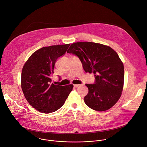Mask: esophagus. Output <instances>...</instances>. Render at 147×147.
Wrapping results in <instances>:
<instances>
[{"mask_svg":"<svg viewBox=\"0 0 147 147\" xmlns=\"http://www.w3.org/2000/svg\"><path fill=\"white\" fill-rule=\"evenodd\" d=\"M80 86V84H74V87H75V88H77L78 87H79Z\"/></svg>","mask_w":147,"mask_h":147,"instance_id":"34e87169","label":"esophagus"}]
</instances>
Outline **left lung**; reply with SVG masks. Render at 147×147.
Returning a JSON list of instances; mask_svg holds the SVG:
<instances>
[{
    "label": "left lung",
    "instance_id": "obj_1",
    "mask_svg": "<svg viewBox=\"0 0 147 147\" xmlns=\"http://www.w3.org/2000/svg\"><path fill=\"white\" fill-rule=\"evenodd\" d=\"M67 52L77 55L85 71L95 77V84H86L87 105L100 112L113 107L121 96L124 77L123 63L116 52L101 44L79 42L72 44Z\"/></svg>",
    "mask_w": 147,
    "mask_h": 147
}]
</instances>
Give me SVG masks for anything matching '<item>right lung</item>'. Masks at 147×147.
I'll use <instances>...</instances> for the list:
<instances>
[{
  "label": "right lung",
  "instance_id": "right-lung-1",
  "mask_svg": "<svg viewBox=\"0 0 147 147\" xmlns=\"http://www.w3.org/2000/svg\"><path fill=\"white\" fill-rule=\"evenodd\" d=\"M69 44L43 47L34 52L26 61L22 72L21 86L31 105L39 112L49 113L65 103L73 88L51 83L56 61L67 51Z\"/></svg>",
  "mask_w": 147,
  "mask_h": 147
}]
</instances>
